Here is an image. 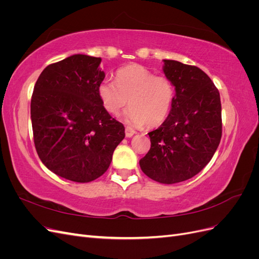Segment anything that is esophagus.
I'll return each instance as SVG.
<instances>
[{"mask_svg":"<svg viewBox=\"0 0 259 259\" xmlns=\"http://www.w3.org/2000/svg\"><path fill=\"white\" fill-rule=\"evenodd\" d=\"M135 134V131L131 128V127H125V135H126V137H132L133 135Z\"/></svg>","mask_w":259,"mask_h":259,"instance_id":"34e87169","label":"esophagus"}]
</instances>
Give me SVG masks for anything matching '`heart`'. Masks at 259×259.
Returning a JSON list of instances; mask_svg holds the SVG:
<instances>
[{
    "label": "heart",
    "mask_w": 259,
    "mask_h": 259,
    "mask_svg": "<svg viewBox=\"0 0 259 259\" xmlns=\"http://www.w3.org/2000/svg\"><path fill=\"white\" fill-rule=\"evenodd\" d=\"M97 95L105 110L116 115L130 104L125 120L135 127H155L167 117L175 99L173 83L165 75H154L146 67L126 65L117 70L115 82L104 79Z\"/></svg>",
    "instance_id": "b5f03b06"
}]
</instances>
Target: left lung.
<instances>
[{
  "instance_id": "obj_1",
  "label": "left lung",
  "mask_w": 259,
  "mask_h": 259,
  "mask_svg": "<svg viewBox=\"0 0 259 259\" xmlns=\"http://www.w3.org/2000/svg\"><path fill=\"white\" fill-rule=\"evenodd\" d=\"M163 61L175 99L166 120L148 133L151 148L139 165L149 178L170 185L195 176L213 158L222 138V104L217 88L200 68Z\"/></svg>"
}]
</instances>
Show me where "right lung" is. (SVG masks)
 <instances>
[{
  "label": "right lung",
  "mask_w": 259,
  "mask_h": 259,
  "mask_svg": "<svg viewBox=\"0 0 259 259\" xmlns=\"http://www.w3.org/2000/svg\"><path fill=\"white\" fill-rule=\"evenodd\" d=\"M100 57L76 54L46 67L34 85L31 122L36 152L56 175L90 183L108 169L125 137L123 124L101 106Z\"/></svg>",
  "instance_id": "add662e5"
}]
</instances>
